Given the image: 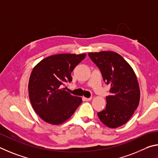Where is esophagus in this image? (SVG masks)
I'll list each match as a JSON object with an SVG mask.
<instances>
[{"label": "esophagus", "instance_id": "1", "mask_svg": "<svg viewBox=\"0 0 158 158\" xmlns=\"http://www.w3.org/2000/svg\"><path fill=\"white\" fill-rule=\"evenodd\" d=\"M82 99H83L84 101H91L92 99V97H90V98H86V97H83L82 98Z\"/></svg>", "mask_w": 158, "mask_h": 158}]
</instances>
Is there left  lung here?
Masks as SVG:
<instances>
[{
  "label": "left lung",
  "mask_w": 158,
  "mask_h": 158,
  "mask_svg": "<svg viewBox=\"0 0 158 158\" xmlns=\"http://www.w3.org/2000/svg\"><path fill=\"white\" fill-rule=\"evenodd\" d=\"M88 55L100 69L104 82L110 85L106 108L97 114L99 119L110 128L124 125L139 103L140 90L135 71L115 52H89Z\"/></svg>",
  "instance_id": "1"
}]
</instances>
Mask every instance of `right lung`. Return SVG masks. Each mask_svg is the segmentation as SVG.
<instances>
[{"instance_id": "obj_1", "label": "right lung", "mask_w": 158, "mask_h": 158, "mask_svg": "<svg viewBox=\"0 0 158 158\" xmlns=\"http://www.w3.org/2000/svg\"><path fill=\"white\" fill-rule=\"evenodd\" d=\"M86 54H58L39 62L30 74L28 92L35 112L45 122L59 125L68 120L82 103V98L62 89L71 82V72Z\"/></svg>"}]
</instances>
